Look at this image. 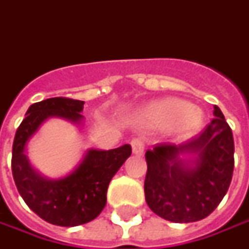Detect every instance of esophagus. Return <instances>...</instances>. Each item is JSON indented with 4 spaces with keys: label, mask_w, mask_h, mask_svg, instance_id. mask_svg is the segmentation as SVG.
I'll use <instances>...</instances> for the list:
<instances>
[{
    "label": "esophagus",
    "mask_w": 249,
    "mask_h": 249,
    "mask_svg": "<svg viewBox=\"0 0 249 249\" xmlns=\"http://www.w3.org/2000/svg\"><path fill=\"white\" fill-rule=\"evenodd\" d=\"M131 146H132L133 154H136V156H142V154L144 153V143H143V141L139 139V138L132 139V142H131Z\"/></svg>",
    "instance_id": "esophagus-1"
}]
</instances>
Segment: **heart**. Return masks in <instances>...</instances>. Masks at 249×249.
<instances>
[{
    "instance_id": "1",
    "label": "heart",
    "mask_w": 249,
    "mask_h": 249,
    "mask_svg": "<svg viewBox=\"0 0 249 249\" xmlns=\"http://www.w3.org/2000/svg\"><path fill=\"white\" fill-rule=\"evenodd\" d=\"M142 124L154 128H167L178 138H190L202 125L200 110L192 107L184 100L175 98L150 102L139 113Z\"/></svg>"
}]
</instances>
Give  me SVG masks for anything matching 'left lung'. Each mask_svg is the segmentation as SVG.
<instances>
[{
    "label": "left lung",
    "instance_id": "obj_1",
    "mask_svg": "<svg viewBox=\"0 0 249 249\" xmlns=\"http://www.w3.org/2000/svg\"><path fill=\"white\" fill-rule=\"evenodd\" d=\"M198 136L182 144H156L146 151L144 196L165 220L189 223L207 218L225 197L234 168L231 128L218 106ZM183 155H192L184 160Z\"/></svg>",
    "mask_w": 249,
    "mask_h": 249
}]
</instances>
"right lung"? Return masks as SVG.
Masks as SVG:
<instances>
[{"instance_id":"obj_1","label":"right lung","mask_w":249,"mask_h":249,"mask_svg":"<svg viewBox=\"0 0 249 249\" xmlns=\"http://www.w3.org/2000/svg\"><path fill=\"white\" fill-rule=\"evenodd\" d=\"M84 103L70 98H51L31 105L13 141L15 184L29 208L56 226H78L96 218L106 205L111 178L132 153L129 144L113 150L90 149L78 167L60 179H48L31 167L26 156V146L41 124L51 117L80 124L84 118L80 114Z\"/></svg>"}]
</instances>
